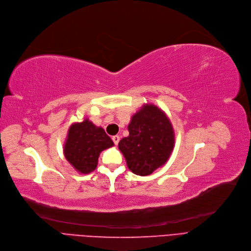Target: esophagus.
Segmentation results:
<instances>
[{"label":"esophagus","mask_w":251,"mask_h":251,"mask_svg":"<svg viewBox=\"0 0 251 251\" xmlns=\"http://www.w3.org/2000/svg\"><path fill=\"white\" fill-rule=\"evenodd\" d=\"M119 140H121V139H119V136H113L112 137V141H113V143H114V144L115 145H117L118 144V142H119Z\"/></svg>","instance_id":"1"}]
</instances>
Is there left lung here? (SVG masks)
<instances>
[{
	"label": "left lung",
	"instance_id": "1",
	"mask_svg": "<svg viewBox=\"0 0 251 251\" xmlns=\"http://www.w3.org/2000/svg\"><path fill=\"white\" fill-rule=\"evenodd\" d=\"M129 135L118 143L127 168L135 175L149 176L169 160L175 147L170 118L159 107L144 104L130 118Z\"/></svg>",
	"mask_w": 251,
	"mask_h": 251
}]
</instances>
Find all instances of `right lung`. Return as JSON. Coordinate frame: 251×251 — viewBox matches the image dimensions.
I'll return each mask as SVG.
<instances>
[{
	"label": "right lung",
	"mask_w": 251,
	"mask_h": 251,
	"mask_svg": "<svg viewBox=\"0 0 251 251\" xmlns=\"http://www.w3.org/2000/svg\"><path fill=\"white\" fill-rule=\"evenodd\" d=\"M114 144L101 126L88 118L70 126L63 146L64 156L79 174L87 175L96 170L100 153Z\"/></svg>",
	"instance_id": "1"
}]
</instances>
